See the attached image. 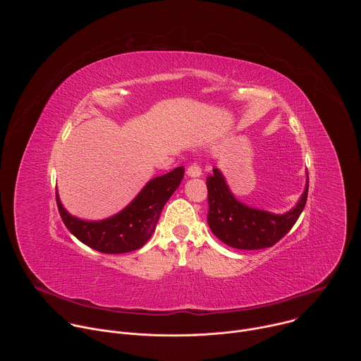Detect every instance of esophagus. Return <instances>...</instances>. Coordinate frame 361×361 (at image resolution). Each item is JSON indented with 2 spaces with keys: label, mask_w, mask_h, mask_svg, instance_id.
I'll return each instance as SVG.
<instances>
[{
  "label": "esophagus",
  "mask_w": 361,
  "mask_h": 361,
  "mask_svg": "<svg viewBox=\"0 0 361 361\" xmlns=\"http://www.w3.org/2000/svg\"><path fill=\"white\" fill-rule=\"evenodd\" d=\"M185 174H187L188 177H200L202 173H201V169H200L197 164H191V166L187 167Z\"/></svg>",
  "instance_id": "obj_1"
}]
</instances>
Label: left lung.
Listing matches in <instances>:
<instances>
[{
	"instance_id": "8db88e82",
	"label": "left lung",
	"mask_w": 361,
	"mask_h": 361,
	"mask_svg": "<svg viewBox=\"0 0 361 361\" xmlns=\"http://www.w3.org/2000/svg\"><path fill=\"white\" fill-rule=\"evenodd\" d=\"M209 214L213 234L224 244L238 250H260L274 245L295 224L304 210L308 194V174L298 202L284 214L252 209L240 202L230 191L219 169L207 178Z\"/></svg>"
}]
</instances>
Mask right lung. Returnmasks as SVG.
Here are the masks:
<instances>
[{
  "mask_svg": "<svg viewBox=\"0 0 361 361\" xmlns=\"http://www.w3.org/2000/svg\"><path fill=\"white\" fill-rule=\"evenodd\" d=\"M184 177V167L149 180L138 195L118 214L99 220L85 221L71 216L60 201L57 207L63 223L81 243L106 254H121L141 248L156 230L166 202L178 188Z\"/></svg>",
  "mask_w": 361,
  "mask_h": 361,
  "instance_id": "add662e5",
  "label": "right lung"
}]
</instances>
